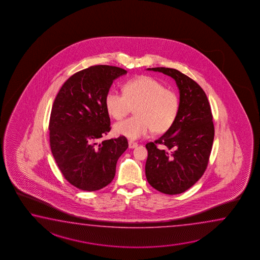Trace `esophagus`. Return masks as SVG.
<instances>
[{"label":"esophagus","instance_id":"1","mask_svg":"<svg viewBox=\"0 0 260 260\" xmlns=\"http://www.w3.org/2000/svg\"><path fill=\"white\" fill-rule=\"evenodd\" d=\"M128 145H129V148H137L138 146V143L134 142V141H129Z\"/></svg>","mask_w":260,"mask_h":260}]
</instances>
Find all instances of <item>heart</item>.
Here are the masks:
<instances>
[{
    "label": "heart",
    "instance_id": "obj_1",
    "mask_svg": "<svg viewBox=\"0 0 260 260\" xmlns=\"http://www.w3.org/2000/svg\"><path fill=\"white\" fill-rule=\"evenodd\" d=\"M104 104L108 113L116 120L125 117L134 107L135 116L114 124L113 131L129 139H138L172 127L180 109L178 95L165 88L162 83L148 76L135 77L122 86V95L109 91Z\"/></svg>",
    "mask_w": 260,
    "mask_h": 260
}]
</instances>
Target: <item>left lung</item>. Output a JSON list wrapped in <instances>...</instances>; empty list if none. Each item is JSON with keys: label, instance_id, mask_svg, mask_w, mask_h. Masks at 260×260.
Instances as JSON below:
<instances>
[{"label": "left lung", "instance_id": "1", "mask_svg": "<svg viewBox=\"0 0 260 260\" xmlns=\"http://www.w3.org/2000/svg\"><path fill=\"white\" fill-rule=\"evenodd\" d=\"M148 70L173 77L180 90L175 122L160 138L146 145L148 183L161 193L177 194L193 186L207 169L213 144V117L206 93L192 78L173 68ZM158 144L168 150L158 149Z\"/></svg>", "mask_w": 260, "mask_h": 260}]
</instances>
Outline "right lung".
Returning <instances> with one entry per match:
<instances>
[{
	"mask_svg": "<svg viewBox=\"0 0 260 260\" xmlns=\"http://www.w3.org/2000/svg\"><path fill=\"white\" fill-rule=\"evenodd\" d=\"M126 73L110 66L88 67L69 77L54 100L49 123L51 152L63 177L77 188L105 187L128 148L122 136L97 143L111 130L105 96L113 80Z\"/></svg>",
	"mask_w": 260,
	"mask_h": 260,
	"instance_id": "1",
	"label": "right lung"
}]
</instances>
